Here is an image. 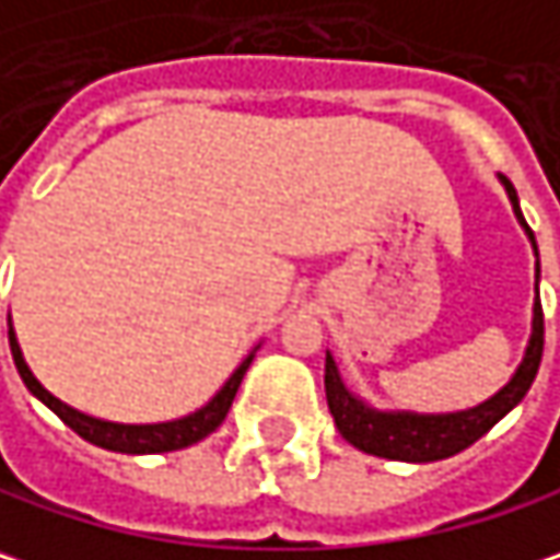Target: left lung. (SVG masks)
I'll return each instance as SVG.
<instances>
[{
	"mask_svg": "<svg viewBox=\"0 0 560 560\" xmlns=\"http://www.w3.org/2000/svg\"><path fill=\"white\" fill-rule=\"evenodd\" d=\"M513 213L520 225L526 229L533 252L539 258L536 248V235L533 229L523 220L520 210V197L513 190V184L498 175ZM541 343H545V318H541V302H539V260H536V302H533V335L526 343L523 363L516 366V373L510 376V382L494 392L488 401L465 408V411H450V415H418V411H380L373 405H366L357 392H350L343 380H340L338 363L328 353L325 357V395H328V411L335 418V427L340 430V436L380 459L395 462H436L450 459L462 450H468L475 440H481L503 415H510L529 392V385L536 380L541 363Z\"/></svg>",
	"mask_w": 560,
	"mask_h": 560,
	"instance_id": "left-lung-1",
	"label": "left lung"
}]
</instances>
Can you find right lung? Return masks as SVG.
Returning <instances> with one entry per match:
<instances>
[{
	"label": "right lung",
	"mask_w": 560,
	"mask_h": 560,
	"mask_svg": "<svg viewBox=\"0 0 560 560\" xmlns=\"http://www.w3.org/2000/svg\"><path fill=\"white\" fill-rule=\"evenodd\" d=\"M9 347H12V360H15V370H19L21 382L27 385V392L44 401L57 418L75 430L82 440L95 443L101 450H110V453H127V456H149V453H172V450H184V446H194L200 443L203 436H210L217 427H220L229 408H232V398L238 392V385L245 380L252 360H255V350L235 366V373L222 382V388L203 405L197 408L194 415H184L178 420H162V423H114V420L92 418V415H82L75 408H69L66 401H60L57 395H50L37 376L31 373V366L24 363V353H21L19 338H15V328H9Z\"/></svg>",
	"instance_id": "obj_1"
}]
</instances>
